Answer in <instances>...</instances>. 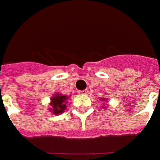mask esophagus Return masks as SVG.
I'll list each match as a JSON object with an SVG mask.
<instances>
[{"instance_id": "34e87169", "label": "esophagus", "mask_w": 160, "mask_h": 160, "mask_svg": "<svg viewBox=\"0 0 160 160\" xmlns=\"http://www.w3.org/2000/svg\"><path fill=\"white\" fill-rule=\"evenodd\" d=\"M80 94H82V95H87V94H88V90H81V91H80Z\"/></svg>"}]
</instances>
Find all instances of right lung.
Masks as SVG:
<instances>
[{
	"instance_id": "right-lung-1",
	"label": "right lung",
	"mask_w": 160,
	"mask_h": 160,
	"mask_svg": "<svg viewBox=\"0 0 160 160\" xmlns=\"http://www.w3.org/2000/svg\"><path fill=\"white\" fill-rule=\"evenodd\" d=\"M68 99L67 96L65 95H60L59 94L55 95V96L51 98V110L55 114H61L65 109V100Z\"/></svg>"
}]
</instances>
